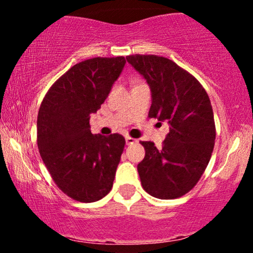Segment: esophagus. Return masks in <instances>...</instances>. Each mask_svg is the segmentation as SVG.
Segmentation results:
<instances>
[{
  "label": "esophagus",
  "mask_w": 253,
  "mask_h": 253,
  "mask_svg": "<svg viewBox=\"0 0 253 253\" xmlns=\"http://www.w3.org/2000/svg\"><path fill=\"white\" fill-rule=\"evenodd\" d=\"M134 143H136V139L130 138V136H126V144L127 145H132V144H134Z\"/></svg>",
  "instance_id": "34e87169"
}]
</instances>
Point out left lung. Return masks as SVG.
I'll return each instance as SVG.
<instances>
[{
	"label": "left lung",
	"mask_w": 253,
	"mask_h": 253,
	"mask_svg": "<svg viewBox=\"0 0 253 253\" xmlns=\"http://www.w3.org/2000/svg\"><path fill=\"white\" fill-rule=\"evenodd\" d=\"M126 59L150 86L149 117L170 126L162 149L141 141V184L157 199L181 197L195 187L213 152L215 124L211 100L195 77L168 58L135 54Z\"/></svg>",
	"instance_id": "1"
}]
</instances>
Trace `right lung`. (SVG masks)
I'll return each instance as SVG.
<instances>
[{"instance_id": "1", "label": "right lung", "mask_w": 253, "mask_h": 253, "mask_svg": "<svg viewBox=\"0 0 253 253\" xmlns=\"http://www.w3.org/2000/svg\"><path fill=\"white\" fill-rule=\"evenodd\" d=\"M125 64V57L76 64L51 86L38 113L43 164L58 188L76 201H98L113 187L126 141L118 133L92 134L89 120L108 97Z\"/></svg>"}]
</instances>
